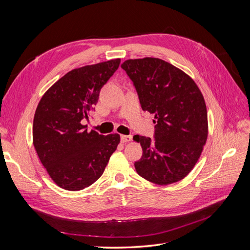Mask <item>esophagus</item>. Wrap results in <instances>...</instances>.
I'll return each instance as SVG.
<instances>
[{
  "label": "esophagus",
  "instance_id": "34e87169",
  "mask_svg": "<svg viewBox=\"0 0 250 250\" xmlns=\"http://www.w3.org/2000/svg\"><path fill=\"white\" fill-rule=\"evenodd\" d=\"M121 141L123 143H129L132 141L131 135H121Z\"/></svg>",
  "mask_w": 250,
  "mask_h": 250
}]
</instances>
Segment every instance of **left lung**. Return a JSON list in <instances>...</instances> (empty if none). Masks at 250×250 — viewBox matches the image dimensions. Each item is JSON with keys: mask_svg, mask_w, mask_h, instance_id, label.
<instances>
[{"mask_svg": "<svg viewBox=\"0 0 250 250\" xmlns=\"http://www.w3.org/2000/svg\"><path fill=\"white\" fill-rule=\"evenodd\" d=\"M121 66L137 88L143 110L154 115L155 140L133 137L143 149L135 170L155 185L177 183L193 170L208 140L201 90L188 74L160 58L127 59Z\"/></svg>", "mask_w": 250, "mask_h": 250, "instance_id": "left-lung-1", "label": "left lung"}]
</instances>
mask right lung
<instances>
[{
    "instance_id": "right-lung-1",
    "label": "right lung",
    "mask_w": 250,
    "mask_h": 250,
    "mask_svg": "<svg viewBox=\"0 0 250 250\" xmlns=\"http://www.w3.org/2000/svg\"><path fill=\"white\" fill-rule=\"evenodd\" d=\"M120 58L74 69L57 80L37 105L33 146L54 183L80 191L100 178L119 143L118 133L101 135L82 125L112 76Z\"/></svg>"
}]
</instances>
